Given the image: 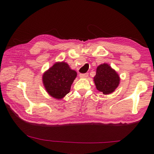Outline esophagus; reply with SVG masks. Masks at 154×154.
I'll use <instances>...</instances> for the list:
<instances>
[{
  "label": "esophagus",
  "instance_id": "esophagus-1",
  "mask_svg": "<svg viewBox=\"0 0 154 154\" xmlns=\"http://www.w3.org/2000/svg\"><path fill=\"white\" fill-rule=\"evenodd\" d=\"M88 76V73H81L79 74L80 78H86Z\"/></svg>",
  "mask_w": 154,
  "mask_h": 154
}]
</instances>
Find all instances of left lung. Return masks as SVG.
I'll return each instance as SVG.
<instances>
[{
  "label": "left lung",
  "instance_id": "8db88e82",
  "mask_svg": "<svg viewBox=\"0 0 154 154\" xmlns=\"http://www.w3.org/2000/svg\"><path fill=\"white\" fill-rule=\"evenodd\" d=\"M120 78L117 72L109 66L104 63L99 65L96 69V73L94 77L96 88L104 94H111L118 87Z\"/></svg>",
  "mask_w": 154,
  "mask_h": 154
}]
</instances>
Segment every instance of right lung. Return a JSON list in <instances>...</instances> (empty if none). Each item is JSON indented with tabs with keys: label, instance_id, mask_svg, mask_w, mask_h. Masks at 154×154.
Masks as SVG:
<instances>
[{
	"label": "right lung",
	"instance_id": "right-lung-1",
	"mask_svg": "<svg viewBox=\"0 0 154 154\" xmlns=\"http://www.w3.org/2000/svg\"><path fill=\"white\" fill-rule=\"evenodd\" d=\"M76 77L77 72L72 70L69 64L58 62L44 72L43 83L47 92L59 100L69 93Z\"/></svg>",
	"mask_w": 154,
	"mask_h": 154
}]
</instances>
